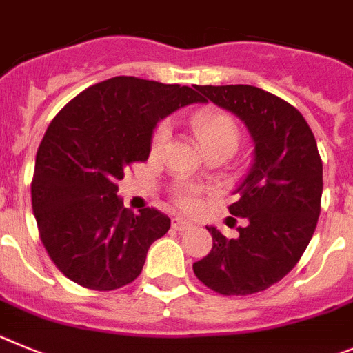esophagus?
<instances>
[{
  "label": "esophagus",
  "instance_id": "obj_1",
  "mask_svg": "<svg viewBox=\"0 0 353 353\" xmlns=\"http://www.w3.org/2000/svg\"><path fill=\"white\" fill-rule=\"evenodd\" d=\"M192 227L193 223L183 220V218H179V216H176V218L172 220V228H176V230H190Z\"/></svg>",
  "mask_w": 353,
  "mask_h": 353
}]
</instances>
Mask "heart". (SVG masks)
<instances>
[{"mask_svg":"<svg viewBox=\"0 0 353 353\" xmlns=\"http://www.w3.org/2000/svg\"><path fill=\"white\" fill-rule=\"evenodd\" d=\"M192 126L195 135L199 137L200 145L204 149L212 145H230L236 149L239 142V128L236 121L228 114L218 110H200L193 116ZM170 133L169 123H161L153 133V149H160L167 142ZM179 204L186 209H193L196 205V199L192 193L184 192L179 195Z\"/></svg>","mask_w":353,"mask_h":353,"instance_id":"heart-1","label":"heart"}]
</instances>
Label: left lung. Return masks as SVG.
<instances>
[{"mask_svg": "<svg viewBox=\"0 0 353 353\" xmlns=\"http://www.w3.org/2000/svg\"><path fill=\"white\" fill-rule=\"evenodd\" d=\"M204 101L228 110L246 126L252 165L234 193L230 214L246 218L239 237L216 227L208 256L193 263L196 278L223 295L265 290L287 276L310 244L322 199V160L299 110L255 85H195Z\"/></svg>", "mask_w": 353, "mask_h": 353, "instance_id": "1", "label": "left lung"}]
</instances>
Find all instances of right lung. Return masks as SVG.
<instances>
[{
  "instance_id": "1",
  "label": "right lung",
  "mask_w": 353,
  "mask_h": 353,
  "mask_svg": "<svg viewBox=\"0 0 353 353\" xmlns=\"http://www.w3.org/2000/svg\"><path fill=\"white\" fill-rule=\"evenodd\" d=\"M204 103L188 85L137 77L94 84L63 107L38 148L31 202L40 237L59 271L93 290L132 283L170 218L123 205L117 181L145 161L163 117Z\"/></svg>"
}]
</instances>
